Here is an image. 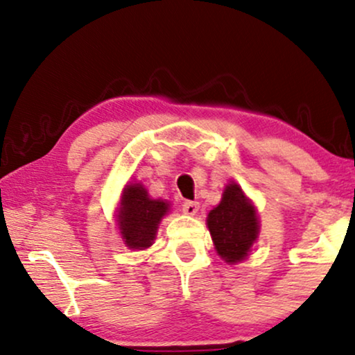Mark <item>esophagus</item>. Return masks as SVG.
Returning a JSON list of instances; mask_svg holds the SVG:
<instances>
[{
  "label": "esophagus",
  "instance_id": "34e87169",
  "mask_svg": "<svg viewBox=\"0 0 355 355\" xmlns=\"http://www.w3.org/2000/svg\"><path fill=\"white\" fill-rule=\"evenodd\" d=\"M198 210H200L198 202H189V200H187V202H183L182 205V211L185 213V215H196Z\"/></svg>",
  "mask_w": 355,
  "mask_h": 355
}]
</instances>
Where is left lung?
<instances>
[{
    "label": "left lung",
    "instance_id": "obj_1",
    "mask_svg": "<svg viewBox=\"0 0 355 355\" xmlns=\"http://www.w3.org/2000/svg\"><path fill=\"white\" fill-rule=\"evenodd\" d=\"M207 223L216 251L226 263L241 261L259 230L254 207L236 183L226 187L221 203L208 213Z\"/></svg>",
    "mask_w": 355,
    "mask_h": 355
}]
</instances>
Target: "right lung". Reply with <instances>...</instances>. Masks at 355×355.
<instances>
[{
	"label": "right lung",
	"mask_w": 355,
	"mask_h": 355,
	"mask_svg": "<svg viewBox=\"0 0 355 355\" xmlns=\"http://www.w3.org/2000/svg\"><path fill=\"white\" fill-rule=\"evenodd\" d=\"M168 210V205L148 198L140 183L123 190L119 213V226L123 241L134 250H145L155 240L157 226Z\"/></svg>",
	"instance_id": "obj_1"
}]
</instances>
